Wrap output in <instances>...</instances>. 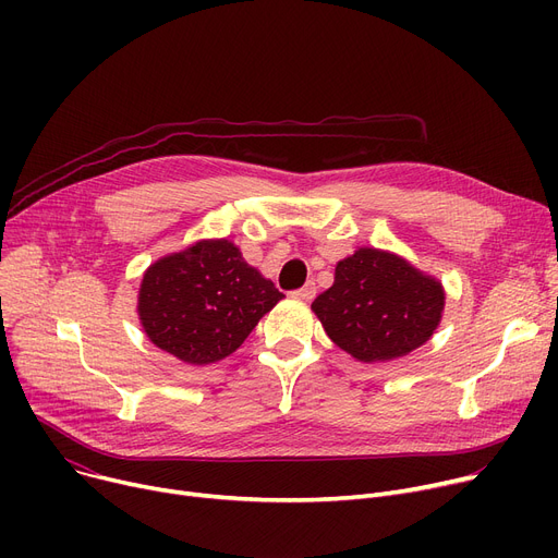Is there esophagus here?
<instances>
[{
  "label": "esophagus",
  "instance_id": "1",
  "mask_svg": "<svg viewBox=\"0 0 558 558\" xmlns=\"http://www.w3.org/2000/svg\"><path fill=\"white\" fill-rule=\"evenodd\" d=\"M296 299H303V301H312L316 296V284L314 282H305L301 289L294 291Z\"/></svg>",
  "mask_w": 558,
  "mask_h": 558
}]
</instances>
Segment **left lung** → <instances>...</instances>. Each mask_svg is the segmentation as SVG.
<instances>
[{
  "instance_id": "8db88e82",
  "label": "left lung",
  "mask_w": 558,
  "mask_h": 558,
  "mask_svg": "<svg viewBox=\"0 0 558 558\" xmlns=\"http://www.w3.org/2000/svg\"><path fill=\"white\" fill-rule=\"evenodd\" d=\"M446 289L404 257L357 248L337 262L335 282L312 303L328 337L364 364L404 357L441 324Z\"/></svg>"
}]
</instances>
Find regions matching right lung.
Returning a JSON list of instances; mask_svg holds the SVG:
<instances>
[{
  "label": "right lung",
  "instance_id": "1",
  "mask_svg": "<svg viewBox=\"0 0 558 558\" xmlns=\"http://www.w3.org/2000/svg\"><path fill=\"white\" fill-rule=\"evenodd\" d=\"M282 299L230 240H198L144 271L137 316L165 353L205 366L232 355Z\"/></svg>",
  "mask_w": 558,
  "mask_h": 558
}]
</instances>
